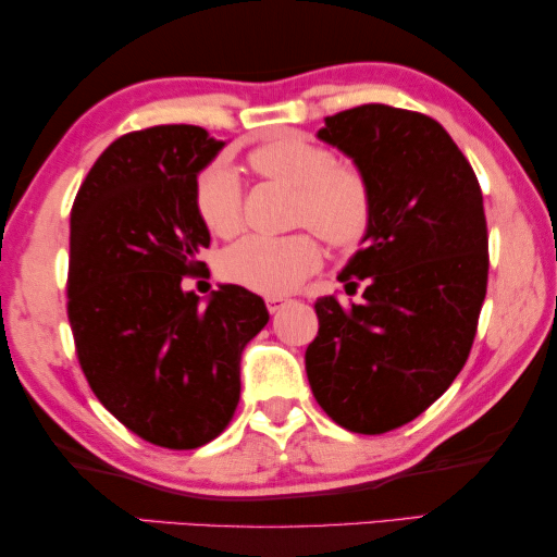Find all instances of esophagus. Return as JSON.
Returning <instances> with one entry per match:
<instances>
[{"label": "esophagus", "instance_id": "1", "mask_svg": "<svg viewBox=\"0 0 557 557\" xmlns=\"http://www.w3.org/2000/svg\"><path fill=\"white\" fill-rule=\"evenodd\" d=\"M288 304V298L286 296H269L267 298V308H269V313H276V311H281V308H284Z\"/></svg>", "mask_w": 557, "mask_h": 557}]
</instances>
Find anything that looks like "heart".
<instances>
[{"mask_svg": "<svg viewBox=\"0 0 557 557\" xmlns=\"http://www.w3.org/2000/svg\"><path fill=\"white\" fill-rule=\"evenodd\" d=\"M249 168L261 177L294 189L290 224L311 226L333 249H352L368 236L375 212L370 180L352 162L335 160L325 145L300 133L278 135L249 152ZM195 207L214 236L230 239L242 232V185L224 160H214L197 175ZM313 232L246 236L219 257V273L230 284L253 294H290L323 261Z\"/></svg>", "mask_w": 557, "mask_h": 557, "instance_id": "1", "label": "heart"}]
</instances>
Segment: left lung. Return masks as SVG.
Here are the masks:
<instances>
[{"mask_svg":"<svg viewBox=\"0 0 557 557\" xmlns=\"http://www.w3.org/2000/svg\"><path fill=\"white\" fill-rule=\"evenodd\" d=\"M318 138L370 180L375 212L341 273L345 294L315 300L306 350L315 403L355 434H385L424 412L459 375L488 284V230L476 172L434 117L368 103L325 117Z\"/></svg>","mask_w":557,"mask_h":557,"instance_id":"left-lung-1","label":"left lung"}]
</instances>
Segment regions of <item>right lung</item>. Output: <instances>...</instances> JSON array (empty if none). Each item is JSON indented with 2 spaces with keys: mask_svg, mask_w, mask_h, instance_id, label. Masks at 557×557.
<instances>
[{
  "mask_svg": "<svg viewBox=\"0 0 557 557\" xmlns=\"http://www.w3.org/2000/svg\"><path fill=\"white\" fill-rule=\"evenodd\" d=\"M224 143L199 125H154L108 145L71 209L69 323L94 395L140 440L197 449L239 405L244 345L269 323L242 286L207 308L182 278L205 276L209 232L195 182Z\"/></svg>",
  "mask_w": 557,
  "mask_h": 557,
  "instance_id": "obj_1",
  "label": "right lung"
}]
</instances>
